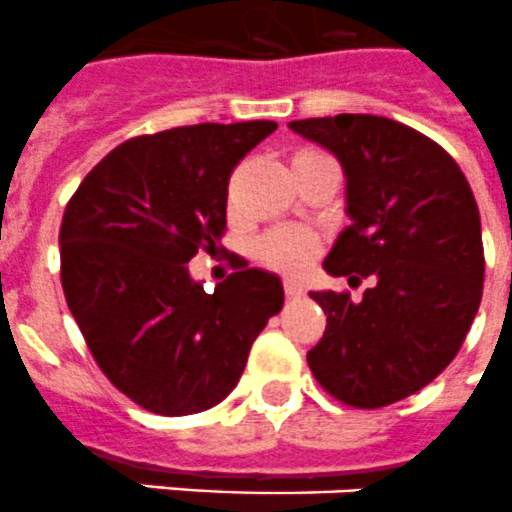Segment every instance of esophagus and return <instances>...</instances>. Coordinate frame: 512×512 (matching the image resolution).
<instances>
[{
	"instance_id": "obj_1",
	"label": "esophagus",
	"mask_w": 512,
	"mask_h": 512,
	"mask_svg": "<svg viewBox=\"0 0 512 512\" xmlns=\"http://www.w3.org/2000/svg\"><path fill=\"white\" fill-rule=\"evenodd\" d=\"M283 291H286V296H291V299H294V296L304 294V286H302V281H296V278H286V281H283Z\"/></svg>"
}]
</instances>
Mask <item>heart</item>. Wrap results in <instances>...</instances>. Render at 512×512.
Wrapping results in <instances>:
<instances>
[{
	"instance_id": "obj_1",
	"label": "heart",
	"mask_w": 512,
	"mask_h": 512,
	"mask_svg": "<svg viewBox=\"0 0 512 512\" xmlns=\"http://www.w3.org/2000/svg\"><path fill=\"white\" fill-rule=\"evenodd\" d=\"M304 153H309V150H304ZM255 252L270 268L294 273L315 257L317 239L315 234L304 229H276L255 244Z\"/></svg>"
}]
</instances>
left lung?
Masks as SVG:
<instances>
[{
	"label": "left lung",
	"instance_id": "1",
	"mask_svg": "<svg viewBox=\"0 0 512 512\" xmlns=\"http://www.w3.org/2000/svg\"><path fill=\"white\" fill-rule=\"evenodd\" d=\"M328 148L346 174L351 226L322 268L351 294L312 291L328 315L307 364L322 388L356 409L409 398L453 362L484 289L482 221L458 163L422 132L372 114L289 122Z\"/></svg>",
	"mask_w": 512,
	"mask_h": 512
}]
</instances>
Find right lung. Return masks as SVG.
I'll return each mask as SVG.
<instances>
[{"label": "right lung", "mask_w": 512, "mask_h": 512, "mask_svg": "<svg viewBox=\"0 0 512 512\" xmlns=\"http://www.w3.org/2000/svg\"><path fill=\"white\" fill-rule=\"evenodd\" d=\"M276 127L208 122L132 137L67 203V307L111 385L153 414L221 403L281 312L283 283L268 270L242 263L213 294L187 270L197 249L221 244L231 171Z\"/></svg>", "instance_id": "1"}]
</instances>
